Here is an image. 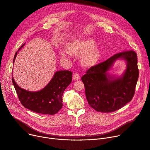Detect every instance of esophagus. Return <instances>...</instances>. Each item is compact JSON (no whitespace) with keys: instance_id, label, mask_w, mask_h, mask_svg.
Segmentation results:
<instances>
[{"instance_id":"1","label":"esophagus","mask_w":150,"mask_h":150,"mask_svg":"<svg viewBox=\"0 0 150 150\" xmlns=\"http://www.w3.org/2000/svg\"><path fill=\"white\" fill-rule=\"evenodd\" d=\"M73 79L74 80H78L80 79V75L78 74H75L73 75Z\"/></svg>"}]
</instances>
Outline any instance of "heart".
Here are the masks:
<instances>
[{
	"instance_id": "1",
	"label": "heart",
	"mask_w": 150,
	"mask_h": 150,
	"mask_svg": "<svg viewBox=\"0 0 150 150\" xmlns=\"http://www.w3.org/2000/svg\"><path fill=\"white\" fill-rule=\"evenodd\" d=\"M96 42L92 39L82 38L74 39L71 42L67 50L69 52L76 55H81V61L86 67H90L96 64L101 56L100 50L95 47ZM62 57H65L64 53H61Z\"/></svg>"
}]
</instances>
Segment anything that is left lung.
<instances>
[{"mask_svg": "<svg viewBox=\"0 0 150 150\" xmlns=\"http://www.w3.org/2000/svg\"><path fill=\"white\" fill-rule=\"evenodd\" d=\"M117 60L126 62V69L120 76L110 74ZM139 78L137 54L128 50L114 54L106 61L91 67L81 80L89 105L96 111L111 112L131 101Z\"/></svg>", "mask_w": 150, "mask_h": 150, "instance_id": "obj_1", "label": "left lung"}]
</instances>
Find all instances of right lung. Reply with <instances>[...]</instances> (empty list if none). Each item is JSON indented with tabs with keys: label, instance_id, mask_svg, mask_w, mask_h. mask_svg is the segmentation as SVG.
I'll list each match as a JSON object with an SVG mask.
<instances>
[{
	"label": "right lung",
	"instance_id": "obj_1",
	"mask_svg": "<svg viewBox=\"0 0 150 150\" xmlns=\"http://www.w3.org/2000/svg\"><path fill=\"white\" fill-rule=\"evenodd\" d=\"M24 45L15 53L13 64L18 52ZM72 72L69 70L57 71L43 89L34 92L19 87L14 81L13 74L12 81L21 104L25 108L39 114L53 115L62 108L63 93L72 82Z\"/></svg>",
	"mask_w": 150,
	"mask_h": 150
}]
</instances>
